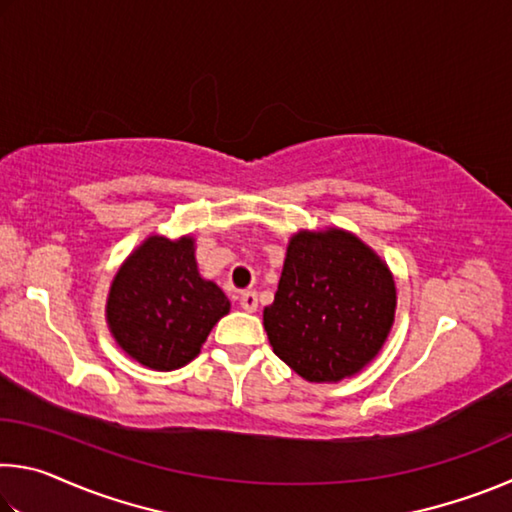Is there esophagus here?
Instances as JSON below:
<instances>
[{
	"label": "esophagus",
	"instance_id": "esophagus-1",
	"mask_svg": "<svg viewBox=\"0 0 512 512\" xmlns=\"http://www.w3.org/2000/svg\"><path fill=\"white\" fill-rule=\"evenodd\" d=\"M239 305L244 311H248V314H253V311H257V293L255 291H244L241 293L239 298Z\"/></svg>",
	"mask_w": 512,
	"mask_h": 512
}]
</instances>
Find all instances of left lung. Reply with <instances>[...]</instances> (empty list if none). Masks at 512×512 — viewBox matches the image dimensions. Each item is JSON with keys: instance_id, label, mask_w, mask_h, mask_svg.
<instances>
[{"instance_id": "8db88e82", "label": "left lung", "mask_w": 512, "mask_h": 512, "mask_svg": "<svg viewBox=\"0 0 512 512\" xmlns=\"http://www.w3.org/2000/svg\"><path fill=\"white\" fill-rule=\"evenodd\" d=\"M391 268L343 228L289 239L275 300L264 309L273 352L302 379L336 384L377 357L395 323Z\"/></svg>"}]
</instances>
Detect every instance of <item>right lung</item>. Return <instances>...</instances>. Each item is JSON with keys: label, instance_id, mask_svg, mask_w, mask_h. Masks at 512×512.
Masks as SVG:
<instances>
[{"label": "right lung", "instance_id": "obj_1", "mask_svg": "<svg viewBox=\"0 0 512 512\" xmlns=\"http://www.w3.org/2000/svg\"><path fill=\"white\" fill-rule=\"evenodd\" d=\"M196 239L146 237L112 277L106 320L112 339L144 368L169 372L198 357L230 311L219 284L198 273Z\"/></svg>", "mask_w": 512, "mask_h": 512}]
</instances>
